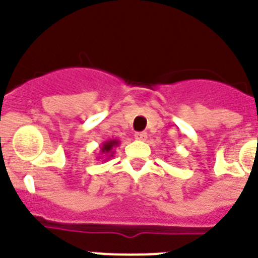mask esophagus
<instances>
[{"label":"esophagus","mask_w":258,"mask_h":258,"mask_svg":"<svg viewBox=\"0 0 258 258\" xmlns=\"http://www.w3.org/2000/svg\"><path fill=\"white\" fill-rule=\"evenodd\" d=\"M134 137H136V140L138 141H145L146 138H147V133H145V132H137V133L134 134Z\"/></svg>","instance_id":"obj_1"}]
</instances>
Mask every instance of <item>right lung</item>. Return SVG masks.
Returning a JSON list of instances; mask_svg holds the SVG:
<instances>
[{
  "instance_id": "1",
  "label": "right lung",
  "mask_w": 258,
  "mask_h": 258,
  "mask_svg": "<svg viewBox=\"0 0 258 258\" xmlns=\"http://www.w3.org/2000/svg\"><path fill=\"white\" fill-rule=\"evenodd\" d=\"M118 143H120V141H117V140L104 141L101 146V154L99 155H103V156H106V159H111V157L113 156V154H115V147H117ZM99 157H98V159H99Z\"/></svg>"
}]
</instances>
